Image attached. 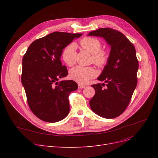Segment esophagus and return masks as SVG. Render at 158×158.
<instances>
[{
    "label": "esophagus",
    "mask_w": 158,
    "mask_h": 158,
    "mask_svg": "<svg viewBox=\"0 0 158 158\" xmlns=\"http://www.w3.org/2000/svg\"><path fill=\"white\" fill-rule=\"evenodd\" d=\"M85 87V85H83V84H78V88H79L80 89L84 88Z\"/></svg>",
    "instance_id": "34e87169"
}]
</instances>
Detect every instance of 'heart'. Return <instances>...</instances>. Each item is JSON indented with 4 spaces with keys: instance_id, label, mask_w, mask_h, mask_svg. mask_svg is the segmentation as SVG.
<instances>
[{
    "instance_id": "b5f03b06",
    "label": "heart",
    "mask_w": 158,
    "mask_h": 158,
    "mask_svg": "<svg viewBox=\"0 0 158 158\" xmlns=\"http://www.w3.org/2000/svg\"><path fill=\"white\" fill-rule=\"evenodd\" d=\"M80 45L85 50L92 54V60L94 64L99 67L106 65L109 59V53L102 49V43L97 38L85 37L80 41ZM76 46L71 43L64 47L62 51L61 58L68 66H73L76 60ZM97 73L91 66H76L70 70V77L76 82L84 84L90 79L95 77Z\"/></svg>"
}]
</instances>
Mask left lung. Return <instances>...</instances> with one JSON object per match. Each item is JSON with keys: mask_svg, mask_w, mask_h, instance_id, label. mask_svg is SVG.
Wrapping results in <instances>:
<instances>
[{"mask_svg": "<svg viewBox=\"0 0 158 158\" xmlns=\"http://www.w3.org/2000/svg\"><path fill=\"white\" fill-rule=\"evenodd\" d=\"M88 35L102 37L111 47L107 65L98 78L106 83L92 85L95 94L89 101L92 111L99 116L113 118L121 114L130 102L137 85L138 61L135 46L120 31L105 27Z\"/></svg>", "mask_w": 158, "mask_h": 158, "instance_id": "obj_1", "label": "left lung"}]
</instances>
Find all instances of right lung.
<instances>
[{"mask_svg": "<svg viewBox=\"0 0 158 158\" xmlns=\"http://www.w3.org/2000/svg\"><path fill=\"white\" fill-rule=\"evenodd\" d=\"M82 35L55 31L33 41L23 55L22 84L31 111L42 121L56 123L69 113V94L78 84L58 81L68 75L60 56L64 47Z\"/></svg>", "mask_w": 158, "mask_h": 158, "instance_id": "add662e5", "label": "right lung"}]
</instances>
